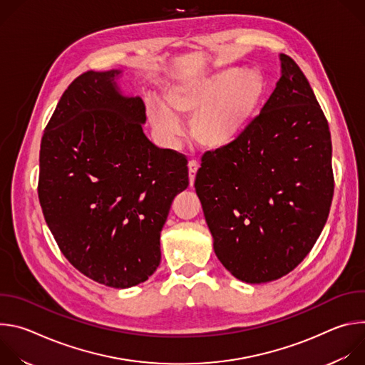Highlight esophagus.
Wrapping results in <instances>:
<instances>
[{
  "label": "esophagus",
  "mask_w": 365,
  "mask_h": 365,
  "mask_svg": "<svg viewBox=\"0 0 365 365\" xmlns=\"http://www.w3.org/2000/svg\"><path fill=\"white\" fill-rule=\"evenodd\" d=\"M187 166H189V182H190V186H192L193 182H195L196 172H197V169H199V163H197L196 160H190Z\"/></svg>",
  "instance_id": "34e87169"
}]
</instances>
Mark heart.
Returning <instances> with one entry per match:
<instances>
[{
    "label": "heart",
    "instance_id": "b5f03b06",
    "mask_svg": "<svg viewBox=\"0 0 365 365\" xmlns=\"http://www.w3.org/2000/svg\"><path fill=\"white\" fill-rule=\"evenodd\" d=\"M266 79L257 71L227 69L168 89L170 111L154 103L150 118L154 128L173 141L182 130L178 117L192 118V137L206 148H222L247 128L266 95Z\"/></svg>",
    "mask_w": 365,
    "mask_h": 365
}]
</instances>
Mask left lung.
<instances>
[{"label":"left lung","instance_id":"8db88e82","mask_svg":"<svg viewBox=\"0 0 365 365\" xmlns=\"http://www.w3.org/2000/svg\"><path fill=\"white\" fill-rule=\"evenodd\" d=\"M282 78L231 144L203 154L195 189L224 267L245 283L294 270L319 238L332 203V143L306 76L280 55Z\"/></svg>","mask_w":365,"mask_h":365}]
</instances>
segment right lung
Masks as SVG:
<instances>
[{
	"label": "right lung",
	"instance_id": "1",
	"mask_svg": "<svg viewBox=\"0 0 365 365\" xmlns=\"http://www.w3.org/2000/svg\"><path fill=\"white\" fill-rule=\"evenodd\" d=\"M120 71H88L63 92L40 144L38 200L68 262L125 289L160 264V232L189 185L185 154L143 133L141 98L123 96Z\"/></svg>",
	"mask_w": 365,
	"mask_h": 365
}]
</instances>
